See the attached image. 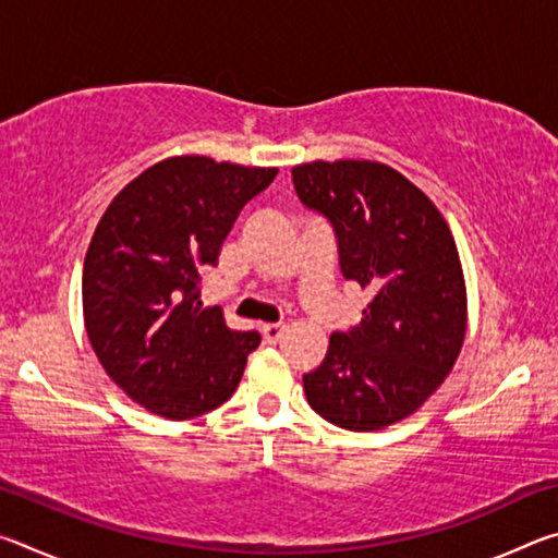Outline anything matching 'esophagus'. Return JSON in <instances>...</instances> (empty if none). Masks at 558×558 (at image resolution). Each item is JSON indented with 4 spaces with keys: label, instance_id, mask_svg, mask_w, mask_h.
<instances>
[{
    "label": "esophagus",
    "instance_id": "obj_1",
    "mask_svg": "<svg viewBox=\"0 0 558 558\" xmlns=\"http://www.w3.org/2000/svg\"><path fill=\"white\" fill-rule=\"evenodd\" d=\"M282 329H286L282 325H263L260 332H263V339H266L268 344H276L278 339L282 337Z\"/></svg>",
    "mask_w": 558,
    "mask_h": 558
}]
</instances>
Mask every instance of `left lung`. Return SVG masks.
I'll list each match as a JSON object with an SVG mask.
<instances>
[{"label": "left lung", "mask_w": 558, "mask_h": 558, "mask_svg": "<svg viewBox=\"0 0 558 558\" xmlns=\"http://www.w3.org/2000/svg\"><path fill=\"white\" fill-rule=\"evenodd\" d=\"M300 202L335 226L339 266L372 295L362 323L329 337L307 403L347 430L409 418L440 389L465 342L468 290L448 221L418 186L372 159L292 167Z\"/></svg>", "instance_id": "left-lung-1"}]
</instances>
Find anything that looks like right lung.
I'll use <instances>...</instances> for the list:
<instances>
[{"label": "right lung", "mask_w": 558, "mask_h": 558, "mask_svg": "<svg viewBox=\"0 0 558 558\" xmlns=\"http://www.w3.org/2000/svg\"><path fill=\"white\" fill-rule=\"evenodd\" d=\"M278 167L167 157L122 186L83 263V323L102 369L132 401L186 421L229 401L258 332H235L202 307L199 280L219 263L245 202Z\"/></svg>", "instance_id": "right-lung-1"}]
</instances>
